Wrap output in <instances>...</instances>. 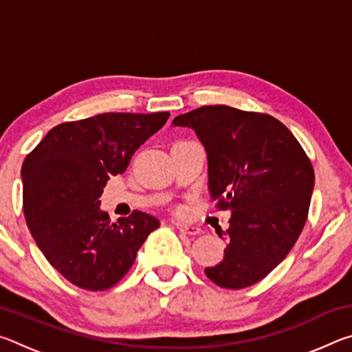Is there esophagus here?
Masks as SVG:
<instances>
[{"mask_svg": "<svg viewBox=\"0 0 352 352\" xmlns=\"http://www.w3.org/2000/svg\"><path fill=\"white\" fill-rule=\"evenodd\" d=\"M177 228L180 230V233H184V234H189V236H197L201 233V228H199V226H190V225H178L177 223Z\"/></svg>", "mask_w": 352, "mask_h": 352, "instance_id": "obj_1", "label": "esophagus"}]
</instances>
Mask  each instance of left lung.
I'll list each match as a JSON object with an SVG mask.
<instances>
[{
	"instance_id": "left-lung-1",
	"label": "left lung",
	"mask_w": 352,
	"mask_h": 352,
	"mask_svg": "<svg viewBox=\"0 0 352 352\" xmlns=\"http://www.w3.org/2000/svg\"><path fill=\"white\" fill-rule=\"evenodd\" d=\"M206 151L208 188L230 210L220 264L205 269L225 289L253 285L281 264L305 228L315 175L290 130L270 115L206 105L174 118Z\"/></svg>"
}]
</instances>
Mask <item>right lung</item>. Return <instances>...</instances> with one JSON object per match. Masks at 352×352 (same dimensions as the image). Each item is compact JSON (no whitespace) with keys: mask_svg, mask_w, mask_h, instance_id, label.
<instances>
[{"mask_svg":"<svg viewBox=\"0 0 352 352\" xmlns=\"http://www.w3.org/2000/svg\"><path fill=\"white\" fill-rule=\"evenodd\" d=\"M169 113H102L46 133L21 168L23 211L41 253L69 283L105 290L121 281L160 222L133 211L111 222L99 197L110 177L168 121Z\"/></svg>","mask_w":352,"mask_h":352,"instance_id":"right-lung-1","label":"right lung"}]
</instances>
